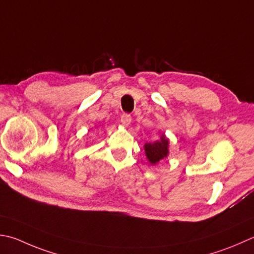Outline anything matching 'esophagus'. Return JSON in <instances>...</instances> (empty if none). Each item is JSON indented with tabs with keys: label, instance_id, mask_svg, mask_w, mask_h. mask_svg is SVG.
I'll list each match as a JSON object with an SVG mask.
<instances>
[{
	"label": "esophagus",
	"instance_id": "1",
	"mask_svg": "<svg viewBox=\"0 0 254 254\" xmlns=\"http://www.w3.org/2000/svg\"><path fill=\"white\" fill-rule=\"evenodd\" d=\"M131 121H132V117L130 116V114L123 113L121 116V123L123 124V126H128V124L131 123Z\"/></svg>",
	"mask_w": 254,
	"mask_h": 254
}]
</instances>
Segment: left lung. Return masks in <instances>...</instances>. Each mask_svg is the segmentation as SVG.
Returning a JSON list of instances; mask_svg holds the SVG:
<instances>
[{
	"instance_id": "1",
	"label": "left lung",
	"mask_w": 254,
	"mask_h": 254,
	"mask_svg": "<svg viewBox=\"0 0 254 254\" xmlns=\"http://www.w3.org/2000/svg\"><path fill=\"white\" fill-rule=\"evenodd\" d=\"M144 150H145L148 161L152 164H156L162 158L167 156L168 140L165 136L162 135L160 141H156L154 143H146L144 145Z\"/></svg>"
}]
</instances>
